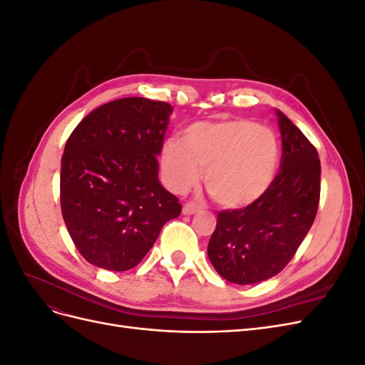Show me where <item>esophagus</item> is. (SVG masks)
Listing matches in <instances>:
<instances>
[{"instance_id":"34e87169","label":"esophagus","mask_w":365,"mask_h":365,"mask_svg":"<svg viewBox=\"0 0 365 365\" xmlns=\"http://www.w3.org/2000/svg\"><path fill=\"white\" fill-rule=\"evenodd\" d=\"M197 210H200V205H197L196 202H187L182 207V213L184 215H193V213L197 212Z\"/></svg>"}]
</instances>
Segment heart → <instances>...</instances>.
I'll use <instances>...</instances> for the list:
<instances>
[{"label": "heart", "instance_id": "b5f03b06", "mask_svg": "<svg viewBox=\"0 0 365 365\" xmlns=\"http://www.w3.org/2000/svg\"><path fill=\"white\" fill-rule=\"evenodd\" d=\"M280 146L274 130L247 118L197 121L182 141L163 145L161 168L175 192H184L205 168V189L228 208L245 207L267 192L279 169Z\"/></svg>", "mask_w": 365, "mask_h": 365}]
</instances>
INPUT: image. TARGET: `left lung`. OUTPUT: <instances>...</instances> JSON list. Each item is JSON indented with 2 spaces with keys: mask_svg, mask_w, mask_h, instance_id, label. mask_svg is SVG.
Returning a JSON list of instances; mask_svg holds the SVG:
<instances>
[{
  "mask_svg": "<svg viewBox=\"0 0 365 365\" xmlns=\"http://www.w3.org/2000/svg\"><path fill=\"white\" fill-rule=\"evenodd\" d=\"M282 132L280 170L257 201L217 213L208 259L220 277L251 284L277 275L291 262L319 202L322 164L311 141L277 111Z\"/></svg>",
  "mask_w": 365,
  "mask_h": 365,
  "instance_id": "left-lung-1",
  "label": "left lung"
}]
</instances>
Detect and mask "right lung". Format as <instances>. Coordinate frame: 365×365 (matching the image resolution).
Returning a JSON list of instances; mask_svg holds the SVG:
<instances>
[{
  "mask_svg": "<svg viewBox=\"0 0 365 365\" xmlns=\"http://www.w3.org/2000/svg\"><path fill=\"white\" fill-rule=\"evenodd\" d=\"M173 108L145 97L105 103L74 128L61 168V208L82 257L128 271L181 204L158 181L157 155Z\"/></svg>",
  "mask_w": 365,
  "mask_h": 365,
  "instance_id": "add662e5",
  "label": "right lung"
}]
</instances>
